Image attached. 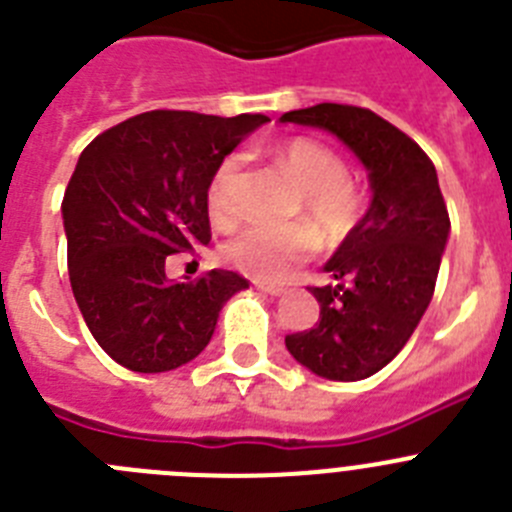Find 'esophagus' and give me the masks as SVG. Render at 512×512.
Returning <instances> with one entry per match:
<instances>
[{"mask_svg":"<svg viewBox=\"0 0 512 512\" xmlns=\"http://www.w3.org/2000/svg\"><path fill=\"white\" fill-rule=\"evenodd\" d=\"M255 288H260L267 296H283L285 293V285L270 283V280H255Z\"/></svg>","mask_w":512,"mask_h":512,"instance_id":"34e87169","label":"esophagus"}]
</instances>
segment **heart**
Masks as SVG:
<instances>
[{
  "label": "heart",
  "instance_id": "b5f03b06",
  "mask_svg": "<svg viewBox=\"0 0 512 512\" xmlns=\"http://www.w3.org/2000/svg\"><path fill=\"white\" fill-rule=\"evenodd\" d=\"M275 160L303 191V214L316 224L326 239H339L354 227L362 201L347 181V165L334 150L308 137L288 140L275 150ZM237 173V155H227L211 173L206 204L216 224H229L237 216L232 181ZM316 234L306 224L270 227L250 224L224 245V255L242 273L260 280L288 275L296 265L313 255Z\"/></svg>",
  "mask_w": 512,
  "mask_h": 512
}]
</instances>
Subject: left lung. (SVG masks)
Instances as JSON below:
<instances>
[{"label":"left lung","instance_id":"1","mask_svg":"<svg viewBox=\"0 0 512 512\" xmlns=\"http://www.w3.org/2000/svg\"><path fill=\"white\" fill-rule=\"evenodd\" d=\"M280 122L331 132L367 170L370 209L324 265L334 283L311 288L319 321L285 336L293 359L313 375L365 380L405 347L434 296L451 232L436 168L370 109L316 104L285 112Z\"/></svg>","mask_w":512,"mask_h":512}]
</instances>
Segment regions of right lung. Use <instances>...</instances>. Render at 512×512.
Listing matches in <instances>:
<instances>
[{"label": "right lung", "instance_id": "add662e5", "mask_svg": "<svg viewBox=\"0 0 512 512\" xmlns=\"http://www.w3.org/2000/svg\"><path fill=\"white\" fill-rule=\"evenodd\" d=\"M265 122L158 109L101 132L78 158L61 206L73 298L99 347L127 370L188 365L224 303L250 285L232 270L170 280L165 260L209 245L211 173Z\"/></svg>", "mask_w": 512, "mask_h": 512}]
</instances>
